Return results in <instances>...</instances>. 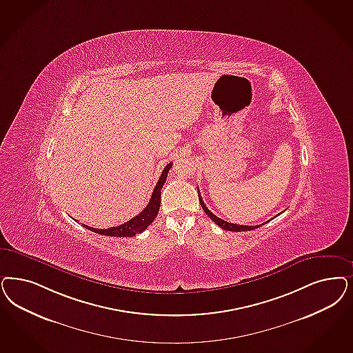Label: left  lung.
I'll use <instances>...</instances> for the list:
<instances>
[{
	"instance_id": "1",
	"label": "left lung",
	"mask_w": 353,
	"mask_h": 353,
	"mask_svg": "<svg viewBox=\"0 0 353 353\" xmlns=\"http://www.w3.org/2000/svg\"><path fill=\"white\" fill-rule=\"evenodd\" d=\"M198 195H199V202H201V206L203 208V211L206 212L207 215L210 216V219L212 220L215 224H218L220 228H223V230H225V231H231V232H245V231H252V230H256L258 227H261V225H263V224H261V225H240V224H233V223H228V221H225V220L220 219L218 218L216 215H214L208 208H207L206 205L203 203V201H202V196L199 194V192H198Z\"/></svg>"
}]
</instances>
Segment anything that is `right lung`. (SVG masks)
Segmentation results:
<instances>
[{
    "label": "right lung",
    "mask_w": 353,
    "mask_h": 353,
    "mask_svg": "<svg viewBox=\"0 0 353 353\" xmlns=\"http://www.w3.org/2000/svg\"><path fill=\"white\" fill-rule=\"evenodd\" d=\"M170 167H172V163L167 164L165 168L161 172V176L159 179L158 183L152 192L151 195V199L148 202V205L145 207V210L138 214L133 219L123 223L119 227H112L108 230H97V228H92V227H88L82 224L85 228L90 230V231L95 232L99 234H104V236H113V237H133L135 234L141 233V232L145 231L147 227L155 220L157 215L159 212V207H160V195H161V188L167 180V176H168V172H170Z\"/></svg>",
    "instance_id": "obj_1"
}]
</instances>
